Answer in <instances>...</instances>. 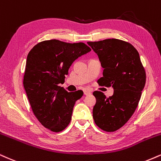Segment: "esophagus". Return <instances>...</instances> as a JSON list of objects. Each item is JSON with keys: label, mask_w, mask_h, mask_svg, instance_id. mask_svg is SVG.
I'll return each mask as SVG.
<instances>
[{"label": "esophagus", "mask_w": 161, "mask_h": 161, "mask_svg": "<svg viewBox=\"0 0 161 161\" xmlns=\"http://www.w3.org/2000/svg\"><path fill=\"white\" fill-rule=\"evenodd\" d=\"M84 94L85 96L90 95V94H91V92H90V90H84Z\"/></svg>", "instance_id": "esophagus-1"}]
</instances>
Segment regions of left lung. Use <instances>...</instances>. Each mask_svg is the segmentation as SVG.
I'll return each mask as SVG.
<instances>
[{"label": "left lung", "instance_id": "left-lung-1", "mask_svg": "<svg viewBox=\"0 0 161 161\" xmlns=\"http://www.w3.org/2000/svg\"><path fill=\"white\" fill-rule=\"evenodd\" d=\"M87 43L98 55L104 69L98 84L114 89L109 98L100 91L93 92L96 103L92 117L100 129L116 131L136 109L146 80L145 69L136 49L130 43L112 38Z\"/></svg>", "mask_w": 161, "mask_h": 161}]
</instances>
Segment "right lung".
<instances>
[{
	"instance_id": "right-lung-1",
	"label": "right lung",
	"mask_w": 161,
	"mask_h": 161,
	"mask_svg": "<svg viewBox=\"0 0 161 161\" xmlns=\"http://www.w3.org/2000/svg\"><path fill=\"white\" fill-rule=\"evenodd\" d=\"M91 51L84 43L49 40L30 50L26 60L23 86L35 117L44 127L61 132L71 120L75 102L82 90L67 92L63 84L71 64Z\"/></svg>"
}]
</instances>
